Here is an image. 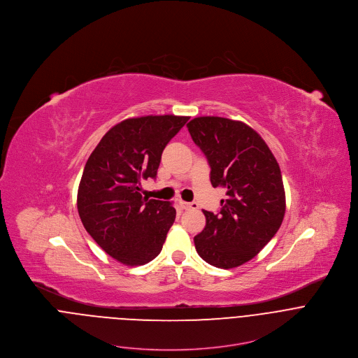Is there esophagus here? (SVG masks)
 Wrapping results in <instances>:
<instances>
[{
  "label": "esophagus",
  "instance_id": "esophagus-1",
  "mask_svg": "<svg viewBox=\"0 0 358 358\" xmlns=\"http://www.w3.org/2000/svg\"><path fill=\"white\" fill-rule=\"evenodd\" d=\"M179 204H180L183 209H199V204L197 203H186V201L180 200Z\"/></svg>",
  "mask_w": 358,
  "mask_h": 358
}]
</instances>
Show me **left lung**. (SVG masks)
Segmentation results:
<instances>
[{
    "label": "left lung",
    "mask_w": 358,
    "mask_h": 358,
    "mask_svg": "<svg viewBox=\"0 0 358 358\" xmlns=\"http://www.w3.org/2000/svg\"><path fill=\"white\" fill-rule=\"evenodd\" d=\"M205 154L213 187L227 189L219 213L205 210V229L194 237L199 255L219 268L251 260L275 236L285 215L281 171L266 142L251 127L223 117L187 124Z\"/></svg>",
    "instance_id": "8db88e82"
}]
</instances>
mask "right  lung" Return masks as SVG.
<instances>
[{
	"instance_id": "1",
	"label": "right lung",
	"mask_w": 358,
	"mask_h": 358,
	"mask_svg": "<svg viewBox=\"0 0 358 358\" xmlns=\"http://www.w3.org/2000/svg\"><path fill=\"white\" fill-rule=\"evenodd\" d=\"M182 115H145L114 125L90 155L77 194L81 222L106 254L127 266L153 260L176 210L141 194L157 176L161 154L187 122Z\"/></svg>"
}]
</instances>
